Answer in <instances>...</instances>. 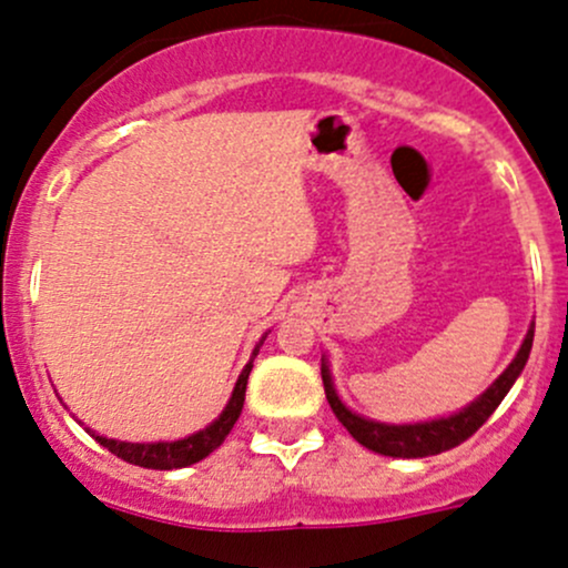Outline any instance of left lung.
<instances>
[{
	"mask_svg": "<svg viewBox=\"0 0 568 568\" xmlns=\"http://www.w3.org/2000/svg\"><path fill=\"white\" fill-rule=\"evenodd\" d=\"M531 345H534V326L528 328L526 339H523L520 351H517L513 364L507 366V372H504V375L498 377L496 383L477 398V402H471L464 413L453 417H442V420H432V423H415V426H385V423H375V420H366V417L353 415L351 409L339 402V396H336L326 364H321L323 388H326L328 404H332L334 415L339 417L342 426L353 434L355 442H361V445L369 447V450L383 453V456H394V458L439 456V453L453 450V447H458L460 442L469 439V436L475 434L490 415H494V409L501 404V398L509 394V388L515 385L517 375H520L523 366H526Z\"/></svg>",
	"mask_w": 568,
	"mask_h": 568,
	"instance_id": "obj_1",
	"label": "left lung"
}]
</instances>
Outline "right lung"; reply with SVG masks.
I'll use <instances>...</instances> for the list:
<instances>
[{"label": "right lung", "instance_id": "1", "mask_svg": "<svg viewBox=\"0 0 568 568\" xmlns=\"http://www.w3.org/2000/svg\"><path fill=\"white\" fill-rule=\"evenodd\" d=\"M255 353H258V347H255ZM251 369H253V361L242 369L240 379H236L232 402H229V407L223 409V415L217 417L213 426H207L204 432L189 436V439L155 442V445L115 442V439H108V436H97V434H93V439H97L102 447H108L112 456L123 458L126 464L142 466V469H183V466L196 464V460L207 458L215 447H221L223 439H226L229 432L234 428L236 417L242 413V404H245V388H247V377H251Z\"/></svg>", "mask_w": 568, "mask_h": 568}]
</instances>
